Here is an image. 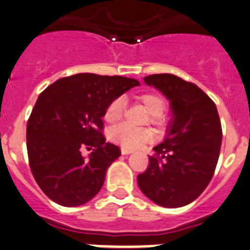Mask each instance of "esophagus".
<instances>
[{
	"label": "esophagus",
	"mask_w": 250,
	"mask_h": 250,
	"mask_svg": "<svg viewBox=\"0 0 250 250\" xmlns=\"http://www.w3.org/2000/svg\"><path fill=\"white\" fill-rule=\"evenodd\" d=\"M131 153H132V150H131V149H126V148H122V154L123 155L131 154Z\"/></svg>",
	"instance_id": "esophagus-1"
}]
</instances>
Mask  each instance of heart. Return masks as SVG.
I'll use <instances>...</instances> for the list:
<instances>
[{
  "label": "heart",
  "instance_id": "b5f03b06",
  "mask_svg": "<svg viewBox=\"0 0 250 250\" xmlns=\"http://www.w3.org/2000/svg\"><path fill=\"white\" fill-rule=\"evenodd\" d=\"M138 101L145 105L147 112L149 113V115L152 117V122H159V118L164 114L165 109H167V102H165L164 97L160 96L159 93L147 92L141 95L138 97ZM124 107V98L118 97L113 100L105 109L104 119L108 123L119 122L123 118ZM109 137L113 142L119 143L126 149H136V148L142 147L145 143L152 141L153 133L147 128H136L130 125L123 124L113 127L109 132Z\"/></svg>",
  "mask_w": 250,
  "mask_h": 250
}]
</instances>
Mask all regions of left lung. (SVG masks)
Listing matches in <instances>:
<instances>
[{"instance_id": "obj_1", "label": "left lung", "mask_w": 250, "mask_h": 250, "mask_svg": "<svg viewBox=\"0 0 250 250\" xmlns=\"http://www.w3.org/2000/svg\"><path fill=\"white\" fill-rule=\"evenodd\" d=\"M170 102L171 119L164 141L155 146V157L137 176L142 193L165 208L192 203L214 175L222 141L216 105L192 83L172 74L146 76Z\"/></svg>"}]
</instances>
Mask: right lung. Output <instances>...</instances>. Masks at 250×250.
<instances>
[{"mask_svg":"<svg viewBox=\"0 0 250 250\" xmlns=\"http://www.w3.org/2000/svg\"><path fill=\"white\" fill-rule=\"evenodd\" d=\"M138 85L131 78L83 73L40 93L26 126V147L34 179L54 203L83 206L101 191L108 167L122 154L105 142L102 118L113 100ZM83 146L93 149L88 158L81 154Z\"/></svg>","mask_w":250,"mask_h":250,"instance_id":"add662e5","label":"right lung"}]
</instances>
